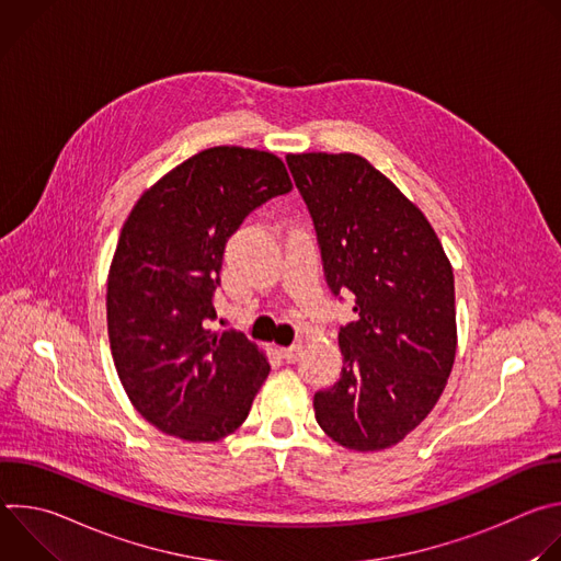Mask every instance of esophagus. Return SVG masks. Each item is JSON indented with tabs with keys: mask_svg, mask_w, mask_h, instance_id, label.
Masks as SVG:
<instances>
[{
	"mask_svg": "<svg viewBox=\"0 0 561 561\" xmlns=\"http://www.w3.org/2000/svg\"><path fill=\"white\" fill-rule=\"evenodd\" d=\"M301 344H293V346H288V348H282V357L288 362V364H295V362H299V357H301Z\"/></svg>",
	"mask_w": 561,
	"mask_h": 561,
	"instance_id": "34e87169",
	"label": "esophagus"
}]
</instances>
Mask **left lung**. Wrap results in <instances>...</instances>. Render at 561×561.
Here are the masks:
<instances>
[{
  "instance_id": "1",
  "label": "left lung",
  "mask_w": 561,
  "mask_h": 561,
  "mask_svg": "<svg viewBox=\"0 0 561 561\" xmlns=\"http://www.w3.org/2000/svg\"><path fill=\"white\" fill-rule=\"evenodd\" d=\"M286 162L329 288L351 290L357 312L340 329L342 377L314 392V420L344 448H390L428 417L453 370V266L424 213L362 154L301 152Z\"/></svg>"
}]
</instances>
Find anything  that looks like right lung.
I'll list each match as a JSON object with an SVG mask.
<instances>
[{
  "instance_id": "add662e5",
  "label": "right lung",
  "mask_w": 561,
  "mask_h": 561,
  "mask_svg": "<svg viewBox=\"0 0 561 561\" xmlns=\"http://www.w3.org/2000/svg\"><path fill=\"white\" fill-rule=\"evenodd\" d=\"M293 188L266 150L215 146L152 184L124 221L108 271L113 362L137 413L167 435L217 442L249 417L266 355L237 331L213 333L228 237Z\"/></svg>"
}]
</instances>
